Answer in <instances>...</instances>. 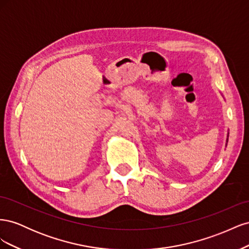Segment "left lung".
Wrapping results in <instances>:
<instances>
[{"mask_svg": "<svg viewBox=\"0 0 249 249\" xmlns=\"http://www.w3.org/2000/svg\"><path fill=\"white\" fill-rule=\"evenodd\" d=\"M228 137H229V135H228ZM227 142H228V139H227Z\"/></svg>", "mask_w": 249, "mask_h": 249, "instance_id": "left-lung-1", "label": "left lung"}]
</instances>
